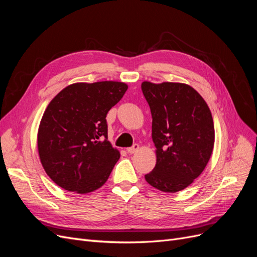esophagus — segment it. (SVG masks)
<instances>
[{
	"instance_id": "esophagus-1",
	"label": "esophagus",
	"mask_w": 257,
	"mask_h": 257,
	"mask_svg": "<svg viewBox=\"0 0 257 257\" xmlns=\"http://www.w3.org/2000/svg\"><path fill=\"white\" fill-rule=\"evenodd\" d=\"M138 149H139V145H137V144H134V145L132 146V147L127 148L126 151H127V153L133 154V153H135L136 151H138Z\"/></svg>"
}]
</instances>
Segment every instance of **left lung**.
<instances>
[{
    "instance_id": "obj_1",
    "label": "left lung",
    "mask_w": 257,
    "mask_h": 257,
    "mask_svg": "<svg viewBox=\"0 0 257 257\" xmlns=\"http://www.w3.org/2000/svg\"><path fill=\"white\" fill-rule=\"evenodd\" d=\"M142 90L152 114L157 164L146 181L163 192L189 186L205 169L213 150L214 125L207 103L184 83L144 81Z\"/></svg>"
}]
</instances>
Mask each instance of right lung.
Returning <instances> with one entry per match:
<instances>
[{
  "mask_svg": "<svg viewBox=\"0 0 257 257\" xmlns=\"http://www.w3.org/2000/svg\"><path fill=\"white\" fill-rule=\"evenodd\" d=\"M126 90L118 81L74 83L46 108L38 153L45 172L62 189L85 194L107 181L120 153L108 142L106 115Z\"/></svg>",
  "mask_w": 257,
  "mask_h": 257,
  "instance_id": "obj_1",
  "label": "right lung"
}]
</instances>
